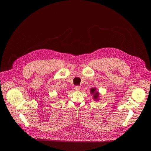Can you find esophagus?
<instances>
[{"label": "esophagus", "instance_id": "obj_1", "mask_svg": "<svg viewBox=\"0 0 151 151\" xmlns=\"http://www.w3.org/2000/svg\"><path fill=\"white\" fill-rule=\"evenodd\" d=\"M74 89H75V90H76V91H80V89H81V87L79 86H75Z\"/></svg>", "mask_w": 151, "mask_h": 151}]
</instances>
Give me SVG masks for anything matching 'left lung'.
I'll return each mask as SVG.
<instances>
[{
	"instance_id": "8db88e82",
	"label": "left lung",
	"mask_w": 151,
	"mask_h": 151,
	"mask_svg": "<svg viewBox=\"0 0 151 151\" xmlns=\"http://www.w3.org/2000/svg\"><path fill=\"white\" fill-rule=\"evenodd\" d=\"M97 89L96 88H93L91 89V93L92 94H93V97L95 99V100H99V93L98 91H97L96 90Z\"/></svg>"
}]
</instances>
